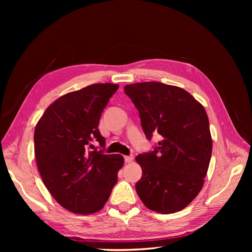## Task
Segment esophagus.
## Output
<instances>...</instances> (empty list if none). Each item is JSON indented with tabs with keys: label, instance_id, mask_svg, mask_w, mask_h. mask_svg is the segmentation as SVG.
<instances>
[{
	"label": "esophagus",
	"instance_id": "obj_1",
	"mask_svg": "<svg viewBox=\"0 0 252 252\" xmlns=\"http://www.w3.org/2000/svg\"><path fill=\"white\" fill-rule=\"evenodd\" d=\"M124 158H125V162H126V163H131V162L133 161V156H132V155H130V156H125Z\"/></svg>",
	"mask_w": 252,
	"mask_h": 252
}]
</instances>
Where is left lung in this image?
Instances as JSON below:
<instances>
[{
  "label": "left lung",
  "instance_id": "8db88e82",
  "mask_svg": "<svg viewBox=\"0 0 252 252\" xmlns=\"http://www.w3.org/2000/svg\"><path fill=\"white\" fill-rule=\"evenodd\" d=\"M148 140L162 136L155 149L135 158L142 178L135 184L143 204L159 213L184 209L199 194L207 173L212 140L203 106L186 90L159 82L126 85Z\"/></svg>",
  "mask_w": 252,
  "mask_h": 252
}]
</instances>
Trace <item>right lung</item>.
<instances>
[{
  "instance_id": "add662e5",
  "label": "right lung",
  "mask_w": 252,
  "mask_h": 252,
  "mask_svg": "<svg viewBox=\"0 0 252 252\" xmlns=\"http://www.w3.org/2000/svg\"><path fill=\"white\" fill-rule=\"evenodd\" d=\"M118 84H93L59 97L34 129L37 169L48 191L67 210L90 215L108 201L123 167L121 155H106L98 130L102 112ZM95 139L100 148L91 142Z\"/></svg>"
}]
</instances>
